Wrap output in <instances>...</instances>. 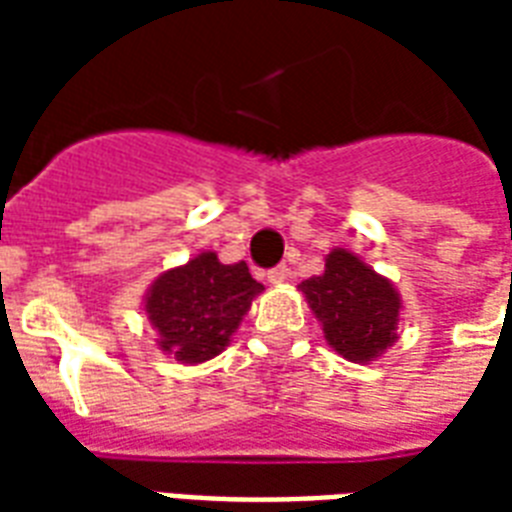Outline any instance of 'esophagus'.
<instances>
[{"mask_svg":"<svg viewBox=\"0 0 512 512\" xmlns=\"http://www.w3.org/2000/svg\"><path fill=\"white\" fill-rule=\"evenodd\" d=\"M287 276H289L287 265H276V268H271V271H268V281H271V284H281V281L287 279Z\"/></svg>","mask_w":512,"mask_h":512,"instance_id":"obj_1","label":"esophagus"}]
</instances>
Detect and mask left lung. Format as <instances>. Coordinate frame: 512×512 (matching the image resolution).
I'll return each mask as SVG.
<instances>
[{"mask_svg":"<svg viewBox=\"0 0 512 512\" xmlns=\"http://www.w3.org/2000/svg\"><path fill=\"white\" fill-rule=\"evenodd\" d=\"M300 289L324 324L329 345L348 361H372L396 340V289L345 249H335L324 273L305 279Z\"/></svg>","mask_w":512,"mask_h":512,"instance_id":"left-lung-1","label":"left lung"}]
</instances>
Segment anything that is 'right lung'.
<instances>
[{
    "label": "right lung",
    "mask_w": 512,
    "mask_h": 512,
    "mask_svg": "<svg viewBox=\"0 0 512 512\" xmlns=\"http://www.w3.org/2000/svg\"><path fill=\"white\" fill-rule=\"evenodd\" d=\"M260 289L247 263L223 265L215 252H204L154 281L146 313L162 350L183 364H201L228 345Z\"/></svg>",
    "instance_id": "right-lung-1"
}]
</instances>
